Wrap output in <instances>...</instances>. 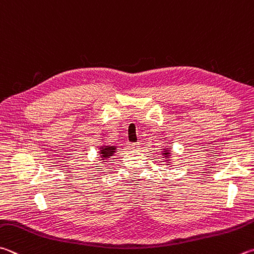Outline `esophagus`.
I'll return each instance as SVG.
<instances>
[{
	"instance_id": "obj_1",
	"label": "esophagus",
	"mask_w": 254,
	"mask_h": 254,
	"mask_svg": "<svg viewBox=\"0 0 254 254\" xmlns=\"http://www.w3.org/2000/svg\"><path fill=\"white\" fill-rule=\"evenodd\" d=\"M131 147L133 150H139L140 149V143L139 142H134V143H132L131 144Z\"/></svg>"
}]
</instances>
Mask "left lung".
Wrapping results in <instances>:
<instances>
[{
  "mask_svg": "<svg viewBox=\"0 0 254 254\" xmlns=\"http://www.w3.org/2000/svg\"><path fill=\"white\" fill-rule=\"evenodd\" d=\"M169 153H170V151H169V150H165V151H164V153H163V154H165V155H167V154H169Z\"/></svg>",
  "mask_w": 254,
  "mask_h": 254,
  "instance_id": "1",
  "label": "left lung"
}]
</instances>
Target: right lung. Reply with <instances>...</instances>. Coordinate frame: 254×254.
Returning <instances> with one entry per match:
<instances>
[{
  "label": "right lung",
  "mask_w": 254,
  "mask_h": 254,
  "mask_svg": "<svg viewBox=\"0 0 254 254\" xmlns=\"http://www.w3.org/2000/svg\"><path fill=\"white\" fill-rule=\"evenodd\" d=\"M114 152H115L114 146L105 145V146L102 147V149H101L100 154H101V156H103V159H105V158H110V156L113 155Z\"/></svg>",
  "instance_id": "obj_1"
}]
</instances>
